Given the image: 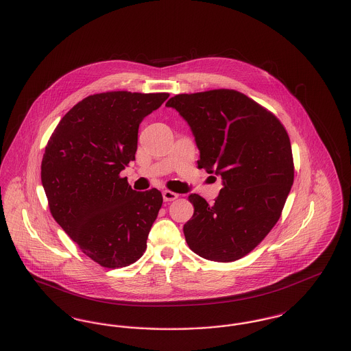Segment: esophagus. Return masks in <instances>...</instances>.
Wrapping results in <instances>:
<instances>
[{
  "mask_svg": "<svg viewBox=\"0 0 351 351\" xmlns=\"http://www.w3.org/2000/svg\"><path fill=\"white\" fill-rule=\"evenodd\" d=\"M179 197L178 193L171 192V191H163V200L165 201H173Z\"/></svg>",
  "mask_w": 351,
  "mask_h": 351,
  "instance_id": "obj_1",
  "label": "esophagus"
}]
</instances>
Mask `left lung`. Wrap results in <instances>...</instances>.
I'll list each match as a JSON object with an SVG mask.
<instances>
[{"instance_id": "1", "label": "left lung", "mask_w": 351, "mask_h": 351, "mask_svg": "<svg viewBox=\"0 0 351 351\" xmlns=\"http://www.w3.org/2000/svg\"><path fill=\"white\" fill-rule=\"evenodd\" d=\"M166 106L188 122L199 168L223 185L212 205L189 195L195 212L184 225L185 241L208 261L241 259L282 215L295 176L289 136L271 112L233 89L176 95Z\"/></svg>"}]
</instances>
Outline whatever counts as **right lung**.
<instances>
[{"instance_id":"right-lung-1","label":"right lung","mask_w":351,"mask_h":351,"mask_svg":"<svg viewBox=\"0 0 351 351\" xmlns=\"http://www.w3.org/2000/svg\"><path fill=\"white\" fill-rule=\"evenodd\" d=\"M168 93L105 92L60 119L43 154L40 178L51 215L102 267H126L147 247L162 193L136 192L119 172L135 160L138 129Z\"/></svg>"}]
</instances>
